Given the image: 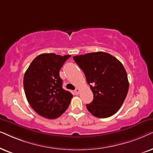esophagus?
Here are the masks:
<instances>
[{"mask_svg": "<svg viewBox=\"0 0 153 153\" xmlns=\"http://www.w3.org/2000/svg\"><path fill=\"white\" fill-rule=\"evenodd\" d=\"M75 93L76 94H78L79 93H80V89H79L78 88H76L75 89Z\"/></svg>", "mask_w": 153, "mask_h": 153, "instance_id": "obj_1", "label": "esophagus"}]
</instances>
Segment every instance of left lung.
Here are the masks:
<instances>
[{
  "label": "left lung",
  "instance_id": "8db88e82",
  "mask_svg": "<svg viewBox=\"0 0 153 153\" xmlns=\"http://www.w3.org/2000/svg\"><path fill=\"white\" fill-rule=\"evenodd\" d=\"M82 69L94 94L86 105L89 113L99 118L117 113L129 90L127 74L122 63L108 53L91 52L73 56Z\"/></svg>",
  "mask_w": 153,
  "mask_h": 153
}]
</instances>
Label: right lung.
Here are the masks:
<instances>
[{"instance_id":"obj_1","label":"right lung","mask_w":153,"mask_h":153,"mask_svg":"<svg viewBox=\"0 0 153 153\" xmlns=\"http://www.w3.org/2000/svg\"><path fill=\"white\" fill-rule=\"evenodd\" d=\"M71 55L54 53L38 55L30 64L24 76L26 97L32 108L42 117L55 119L70 104L72 94L62 88L59 71Z\"/></svg>"}]
</instances>
